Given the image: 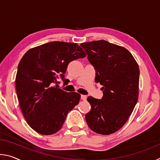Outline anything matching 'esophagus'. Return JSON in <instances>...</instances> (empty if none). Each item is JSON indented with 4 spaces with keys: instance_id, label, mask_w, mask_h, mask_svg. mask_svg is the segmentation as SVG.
<instances>
[{
    "instance_id": "1",
    "label": "esophagus",
    "mask_w": 160,
    "mask_h": 160,
    "mask_svg": "<svg viewBox=\"0 0 160 160\" xmlns=\"http://www.w3.org/2000/svg\"><path fill=\"white\" fill-rule=\"evenodd\" d=\"M87 98H88V97L86 95H81V99L83 100V101H85Z\"/></svg>"
}]
</instances>
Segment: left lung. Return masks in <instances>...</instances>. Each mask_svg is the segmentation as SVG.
<instances>
[{
	"label": "left lung",
	"mask_w": 160,
	"mask_h": 160,
	"mask_svg": "<svg viewBox=\"0 0 160 160\" xmlns=\"http://www.w3.org/2000/svg\"><path fill=\"white\" fill-rule=\"evenodd\" d=\"M96 70L95 82L103 85L102 99L88 97L91 109L85 115L92 131L102 135L118 131L128 121L138 99V65L121 46L105 40L80 44Z\"/></svg>",
	"instance_id": "left-lung-1"
}]
</instances>
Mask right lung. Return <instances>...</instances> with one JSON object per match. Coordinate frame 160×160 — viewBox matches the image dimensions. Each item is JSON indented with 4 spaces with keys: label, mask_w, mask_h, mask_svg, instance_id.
Here are the masks:
<instances>
[{
    "label": "right lung",
    "mask_w": 160,
    "mask_h": 160,
    "mask_svg": "<svg viewBox=\"0 0 160 160\" xmlns=\"http://www.w3.org/2000/svg\"><path fill=\"white\" fill-rule=\"evenodd\" d=\"M86 53L76 43L51 42L32 48L20 61L15 78L17 96L27 123L39 133L60 130L68 113L79 103L80 94L56 88L70 62Z\"/></svg>",
    "instance_id": "obj_1"
}]
</instances>
